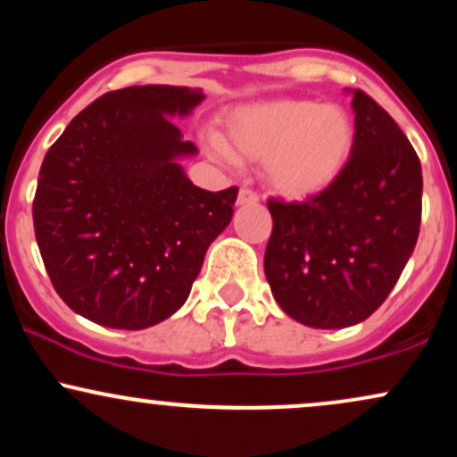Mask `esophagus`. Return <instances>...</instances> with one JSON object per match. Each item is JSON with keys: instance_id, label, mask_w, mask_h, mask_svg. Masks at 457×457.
<instances>
[{"instance_id": "esophagus-1", "label": "esophagus", "mask_w": 457, "mask_h": 457, "mask_svg": "<svg viewBox=\"0 0 457 457\" xmlns=\"http://www.w3.org/2000/svg\"><path fill=\"white\" fill-rule=\"evenodd\" d=\"M258 193L251 191V188H240L238 191V204L245 206V204H258Z\"/></svg>"}]
</instances>
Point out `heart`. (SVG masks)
I'll return each mask as SVG.
<instances>
[{
	"label": "heart",
	"instance_id": "1",
	"mask_svg": "<svg viewBox=\"0 0 457 457\" xmlns=\"http://www.w3.org/2000/svg\"><path fill=\"white\" fill-rule=\"evenodd\" d=\"M356 124L342 104L275 98L243 104L223 122L219 159L269 162L270 187L290 199L320 195L353 159Z\"/></svg>",
	"mask_w": 457,
	"mask_h": 457
}]
</instances>
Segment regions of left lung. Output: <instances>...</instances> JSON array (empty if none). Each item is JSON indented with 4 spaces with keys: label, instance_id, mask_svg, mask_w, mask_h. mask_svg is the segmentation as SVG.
I'll use <instances>...</instances> for the list:
<instances>
[{
    "label": "left lung",
    "instance_id": "obj_1",
    "mask_svg": "<svg viewBox=\"0 0 457 457\" xmlns=\"http://www.w3.org/2000/svg\"><path fill=\"white\" fill-rule=\"evenodd\" d=\"M356 141L348 167L307 202L269 199L272 234L264 272L296 322L344 328L389 296L421 225V162L395 120L353 90Z\"/></svg>",
    "mask_w": 457,
    "mask_h": 457
}]
</instances>
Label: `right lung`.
<instances>
[{"label":"right lung","mask_w":457,"mask_h":457,"mask_svg":"<svg viewBox=\"0 0 457 457\" xmlns=\"http://www.w3.org/2000/svg\"><path fill=\"white\" fill-rule=\"evenodd\" d=\"M202 90L130 86L103 94L46 152L34 232L55 292L112 328L154 327L185 305L238 188L204 191L178 159L195 154L171 115Z\"/></svg>","instance_id":"1"}]
</instances>
